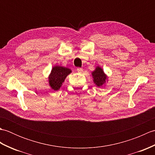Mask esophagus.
I'll return each mask as SVG.
<instances>
[{
	"label": "esophagus",
	"mask_w": 155,
	"mask_h": 155,
	"mask_svg": "<svg viewBox=\"0 0 155 155\" xmlns=\"http://www.w3.org/2000/svg\"><path fill=\"white\" fill-rule=\"evenodd\" d=\"M83 68H78L77 69V71L78 72H79V73H81V72H83Z\"/></svg>",
	"instance_id": "obj_1"
}]
</instances>
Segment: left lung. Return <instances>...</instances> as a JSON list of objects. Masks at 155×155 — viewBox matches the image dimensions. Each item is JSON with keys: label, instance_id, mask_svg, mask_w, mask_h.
<instances>
[{"label": "left lung", "instance_id": "1", "mask_svg": "<svg viewBox=\"0 0 155 155\" xmlns=\"http://www.w3.org/2000/svg\"><path fill=\"white\" fill-rule=\"evenodd\" d=\"M92 75L93 77L94 83L96 84L97 87H101L106 83L107 77V75L104 73L103 70L101 67H97L92 72Z\"/></svg>", "mask_w": 155, "mask_h": 155}]
</instances>
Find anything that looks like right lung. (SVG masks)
Here are the masks:
<instances>
[{
	"label": "right lung",
	"instance_id": "add662e5",
	"mask_svg": "<svg viewBox=\"0 0 155 155\" xmlns=\"http://www.w3.org/2000/svg\"><path fill=\"white\" fill-rule=\"evenodd\" d=\"M71 72V70L61 66H55L52 68L51 74L48 77V82L51 87L57 91L62 86L66 77Z\"/></svg>",
	"mask_w": 155,
	"mask_h": 155
}]
</instances>
